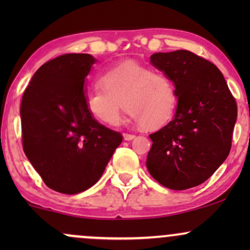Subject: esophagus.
I'll return each mask as SVG.
<instances>
[{"label": "esophagus", "mask_w": 250, "mask_h": 250, "mask_svg": "<svg viewBox=\"0 0 250 250\" xmlns=\"http://www.w3.org/2000/svg\"><path fill=\"white\" fill-rule=\"evenodd\" d=\"M134 139H135V135L123 134V140H125V141H130V140H134Z\"/></svg>", "instance_id": "esophagus-1"}]
</instances>
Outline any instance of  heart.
Segmentation results:
<instances>
[{
    "instance_id": "heart-1",
    "label": "heart",
    "mask_w": 250,
    "mask_h": 250,
    "mask_svg": "<svg viewBox=\"0 0 250 250\" xmlns=\"http://www.w3.org/2000/svg\"><path fill=\"white\" fill-rule=\"evenodd\" d=\"M100 85L85 95L84 103L88 113L105 125L113 127L120 122L122 105L131 120L148 130L168 123L176 109L173 81L139 63L123 62L105 70Z\"/></svg>"
}]
</instances>
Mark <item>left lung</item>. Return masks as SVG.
Listing matches in <instances>:
<instances>
[{"label": "left lung", "mask_w": 250, "mask_h": 250, "mask_svg": "<svg viewBox=\"0 0 250 250\" xmlns=\"http://www.w3.org/2000/svg\"><path fill=\"white\" fill-rule=\"evenodd\" d=\"M150 62L173 81L177 108L167 125L150 134L148 171L173 190L196 187L229 155L236 101L219 68L191 51L156 53Z\"/></svg>", "instance_id": "left-lung-1"}]
</instances>
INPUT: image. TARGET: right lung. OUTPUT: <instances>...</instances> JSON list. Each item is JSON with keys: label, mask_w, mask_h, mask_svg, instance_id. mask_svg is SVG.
<instances>
[{"label": "right lung", "mask_w": 250, "mask_h": 250, "mask_svg": "<svg viewBox=\"0 0 250 250\" xmlns=\"http://www.w3.org/2000/svg\"><path fill=\"white\" fill-rule=\"evenodd\" d=\"M95 59L64 54L37 69L21 102L22 146L47 187L77 194L94 186L122 136L85 108L84 79Z\"/></svg>", "instance_id": "right-lung-1"}]
</instances>
